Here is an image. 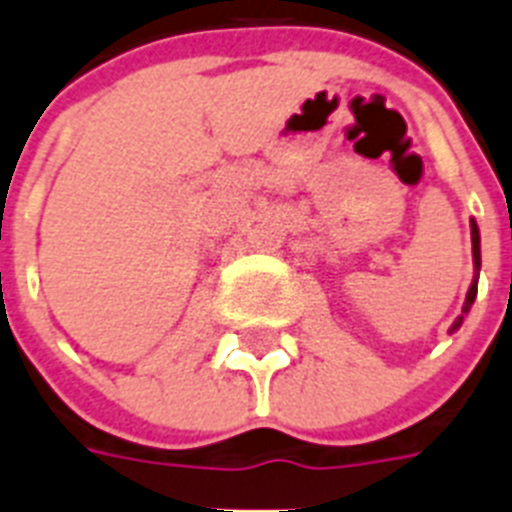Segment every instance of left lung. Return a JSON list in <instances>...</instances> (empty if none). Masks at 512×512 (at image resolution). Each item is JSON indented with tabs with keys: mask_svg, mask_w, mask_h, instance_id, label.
<instances>
[{
	"mask_svg": "<svg viewBox=\"0 0 512 512\" xmlns=\"http://www.w3.org/2000/svg\"><path fill=\"white\" fill-rule=\"evenodd\" d=\"M471 242H473V265H476V270H479V268H481V247H479V244H481V236H479V226H476V220H471ZM476 289H479V281L473 278L471 289H468V294H465L463 313L458 315V321L452 323L450 331H458V328H460V323H463V318H465V315H468V310H471L473 299H476Z\"/></svg>",
	"mask_w": 512,
	"mask_h": 512,
	"instance_id": "1",
	"label": "left lung"
}]
</instances>
